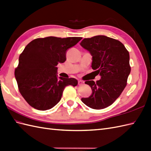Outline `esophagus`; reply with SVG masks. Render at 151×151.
Returning <instances> with one entry per match:
<instances>
[{
	"label": "esophagus",
	"mask_w": 151,
	"mask_h": 151,
	"mask_svg": "<svg viewBox=\"0 0 151 151\" xmlns=\"http://www.w3.org/2000/svg\"><path fill=\"white\" fill-rule=\"evenodd\" d=\"M83 84V81H81V80H79V81H78V85H79V86L82 85Z\"/></svg>",
	"instance_id": "34e87169"
}]
</instances>
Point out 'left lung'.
Returning <instances> with one entry per match:
<instances>
[{
	"mask_svg": "<svg viewBox=\"0 0 151 151\" xmlns=\"http://www.w3.org/2000/svg\"><path fill=\"white\" fill-rule=\"evenodd\" d=\"M80 45L92 56L91 67L101 79L87 81L92 93L81 101L88 107L101 109L111 105L127 85L131 72L129 54L123 43L115 39L99 35L84 38Z\"/></svg>",
	"mask_w": 151,
	"mask_h": 151,
	"instance_id": "8db88e82",
	"label": "left lung"
}]
</instances>
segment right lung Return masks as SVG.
<instances>
[{
    "instance_id": "obj_1",
    "label": "right lung",
    "mask_w": 151,
    "mask_h": 151,
    "mask_svg": "<svg viewBox=\"0 0 151 151\" xmlns=\"http://www.w3.org/2000/svg\"><path fill=\"white\" fill-rule=\"evenodd\" d=\"M81 37L36 38L28 43L19 56L14 76L18 90L27 103L45 111L60 101L65 86H76L75 78L57 77L59 63L66 61V53Z\"/></svg>"
}]
</instances>
